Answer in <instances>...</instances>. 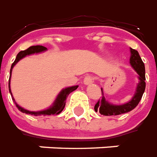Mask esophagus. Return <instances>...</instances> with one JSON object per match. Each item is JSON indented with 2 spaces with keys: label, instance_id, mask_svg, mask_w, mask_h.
<instances>
[{
  "label": "esophagus",
  "instance_id": "esophagus-1",
  "mask_svg": "<svg viewBox=\"0 0 157 157\" xmlns=\"http://www.w3.org/2000/svg\"><path fill=\"white\" fill-rule=\"evenodd\" d=\"M94 80V78L91 75H87V76L84 78V84H92Z\"/></svg>",
  "mask_w": 157,
  "mask_h": 157
}]
</instances>
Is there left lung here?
Masks as SVG:
<instances>
[{
    "label": "left lung",
    "instance_id": "obj_1",
    "mask_svg": "<svg viewBox=\"0 0 157 157\" xmlns=\"http://www.w3.org/2000/svg\"><path fill=\"white\" fill-rule=\"evenodd\" d=\"M131 52V57H130V64L134 67V70L139 74L140 83L138 84L137 90L133 99L124 105H112L105 101V97L103 95V92L101 90L102 97L99 99V101L94 105V111L100 112L101 115L104 116H117L120 114L126 113L132 111L138 105L140 101L142 95L144 94L145 90V69H144V64L142 59L139 55V52L135 51L134 49L130 48Z\"/></svg>",
    "mask_w": 157,
    "mask_h": 157
}]
</instances>
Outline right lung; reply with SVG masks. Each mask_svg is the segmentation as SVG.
Instances as JSON below:
<instances>
[{"label":"right lung","mask_w":157,"mask_h":157,"mask_svg":"<svg viewBox=\"0 0 157 157\" xmlns=\"http://www.w3.org/2000/svg\"><path fill=\"white\" fill-rule=\"evenodd\" d=\"M46 50V47L45 46H43V45H33V46H30L29 48H28L27 50H25V51H22V52H20L17 56L16 59H15V61H14V63L12 64V67H11V70H10V77H9V92H11V89H10V79H11V74H12V69H13V67H14V65L16 64L18 61H19L20 59H22L24 56H26L27 55H30V54H34V53H38V52H43V51H45ZM78 87V85L76 86H72V87H68L66 88V89H64L63 90L61 91V93L58 94V96H57V98L56 99L55 102H54V104L52 105V107H50L47 110H45V111H41V112H29V111H27V110H25V109L22 108L21 106L17 104L16 102H15V100L13 99V100L15 102V104H16L17 107L18 108L20 112H23V113H27V114H31V115H34V116H46V115H57L59 114L60 112H63V110L65 107V104H66V100L67 97L68 96V94L71 93V92H73L76 90L77 88ZM12 94V93H11Z\"/></svg>","instance_id":"obj_1"}]
</instances>
